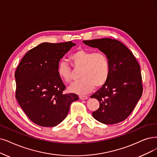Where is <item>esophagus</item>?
Listing matches in <instances>:
<instances>
[{
  "label": "esophagus",
  "instance_id": "obj_1",
  "mask_svg": "<svg viewBox=\"0 0 157 157\" xmlns=\"http://www.w3.org/2000/svg\"><path fill=\"white\" fill-rule=\"evenodd\" d=\"M79 98L80 99V100H86V99H87L88 98V97H87V96H79Z\"/></svg>",
  "mask_w": 157,
  "mask_h": 157
}]
</instances>
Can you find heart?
I'll use <instances>...</instances> for the list:
<instances>
[{
	"instance_id": "1",
	"label": "heart",
	"mask_w": 157,
	"mask_h": 157,
	"mask_svg": "<svg viewBox=\"0 0 157 157\" xmlns=\"http://www.w3.org/2000/svg\"><path fill=\"white\" fill-rule=\"evenodd\" d=\"M70 60L75 70H80L79 78H81L68 87L70 92L85 95L93 91L95 86L101 87L107 81L109 74V61L104 53L80 49L70 56ZM57 72L64 82H71L73 71L66 62H60Z\"/></svg>"
}]
</instances>
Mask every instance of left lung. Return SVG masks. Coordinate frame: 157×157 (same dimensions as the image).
I'll use <instances>...</instances> for the list:
<instances>
[{"mask_svg":"<svg viewBox=\"0 0 157 157\" xmlns=\"http://www.w3.org/2000/svg\"><path fill=\"white\" fill-rule=\"evenodd\" d=\"M83 42L98 48L107 55L109 61L107 81L91 96L100 102L99 108L93 112V118L104 124H114L126 120L143 91L139 62L132 52L117 40L104 38Z\"/></svg>","mask_w":157,"mask_h":157,"instance_id":"left-lung-1","label":"left lung"}]
</instances>
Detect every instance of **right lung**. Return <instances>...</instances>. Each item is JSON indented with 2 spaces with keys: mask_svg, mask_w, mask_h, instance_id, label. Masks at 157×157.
<instances>
[{
  "mask_svg": "<svg viewBox=\"0 0 157 157\" xmlns=\"http://www.w3.org/2000/svg\"><path fill=\"white\" fill-rule=\"evenodd\" d=\"M71 41L44 42L24 56L15 73V97L30 120L43 127H54L64 120L71 104L78 100L75 93L64 94L59 77V61L73 46Z\"/></svg>",
  "mask_w": 157,
  "mask_h": 157,
  "instance_id": "1",
  "label": "right lung"
}]
</instances>
